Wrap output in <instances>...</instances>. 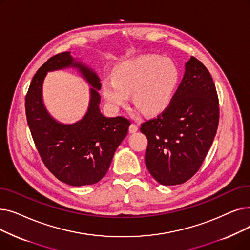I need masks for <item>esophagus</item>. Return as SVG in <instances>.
<instances>
[{
	"label": "esophagus",
	"mask_w": 250,
	"mask_h": 250,
	"mask_svg": "<svg viewBox=\"0 0 250 250\" xmlns=\"http://www.w3.org/2000/svg\"><path fill=\"white\" fill-rule=\"evenodd\" d=\"M138 129H139V126H138V125H136V124H132V125H129V127H128L129 133H136Z\"/></svg>",
	"instance_id": "esophagus-1"
}]
</instances>
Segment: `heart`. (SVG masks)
<instances>
[{
  "label": "heart",
  "mask_w": 250,
  "mask_h": 250,
  "mask_svg": "<svg viewBox=\"0 0 250 250\" xmlns=\"http://www.w3.org/2000/svg\"><path fill=\"white\" fill-rule=\"evenodd\" d=\"M179 79V70L172 61L141 56L117 65L113 80L103 82V93L112 107L123 106L133 93L139 109L146 114H158L172 101Z\"/></svg>",
  "instance_id": "obj_1"
}]
</instances>
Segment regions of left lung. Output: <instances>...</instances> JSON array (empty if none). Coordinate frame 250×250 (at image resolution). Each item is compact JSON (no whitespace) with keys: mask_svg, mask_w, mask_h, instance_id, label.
Segmentation results:
<instances>
[{"mask_svg":"<svg viewBox=\"0 0 250 250\" xmlns=\"http://www.w3.org/2000/svg\"><path fill=\"white\" fill-rule=\"evenodd\" d=\"M219 115L213 78L201 61L191 57L168 107L141 124L148 139L145 163L151 175L164 186L190 179L212 146Z\"/></svg>","mask_w":250,"mask_h":250,"instance_id":"8db88e82","label":"left lung"}]
</instances>
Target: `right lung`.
Returning <instances> with one entry per match:
<instances>
[{
	"instance_id": "1",
	"label": "right lung",
	"mask_w": 250,
	"mask_h": 250,
	"mask_svg": "<svg viewBox=\"0 0 250 250\" xmlns=\"http://www.w3.org/2000/svg\"><path fill=\"white\" fill-rule=\"evenodd\" d=\"M69 65L80 68L96 89L101 88L98 76L82 63L75 62L70 52L58 54L48 59L32 78L25 97L26 118L38 154L52 174L73 187L94 185L106 174L130 122L124 116H104L98 106L100 95L93 88L83 120L70 126L52 120L42 104L43 79L48 70Z\"/></svg>"
}]
</instances>
